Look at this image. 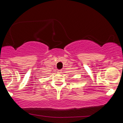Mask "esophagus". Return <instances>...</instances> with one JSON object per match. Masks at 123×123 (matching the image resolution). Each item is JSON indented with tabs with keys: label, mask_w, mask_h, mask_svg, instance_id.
Returning <instances> with one entry per match:
<instances>
[{
	"label": "esophagus",
	"mask_w": 123,
	"mask_h": 123,
	"mask_svg": "<svg viewBox=\"0 0 123 123\" xmlns=\"http://www.w3.org/2000/svg\"><path fill=\"white\" fill-rule=\"evenodd\" d=\"M62 70H59L57 72L58 74H62Z\"/></svg>",
	"instance_id": "34e87169"
}]
</instances>
